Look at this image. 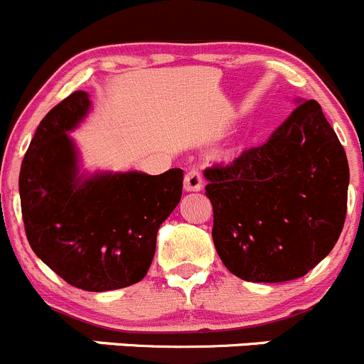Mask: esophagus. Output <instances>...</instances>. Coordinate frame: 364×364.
I'll return each mask as SVG.
<instances>
[{"instance_id": "34e87169", "label": "esophagus", "mask_w": 364, "mask_h": 364, "mask_svg": "<svg viewBox=\"0 0 364 364\" xmlns=\"http://www.w3.org/2000/svg\"><path fill=\"white\" fill-rule=\"evenodd\" d=\"M203 187V178H201L200 170L191 168L183 177V189L186 191H200Z\"/></svg>"}]
</instances>
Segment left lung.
I'll list each match as a JSON object with an SVG mask.
<instances>
[{
  "instance_id": "8db88e82",
  "label": "left lung",
  "mask_w": 364,
  "mask_h": 364,
  "mask_svg": "<svg viewBox=\"0 0 364 364\" xmlns=\"http://www.w3.org/2000/svg\"><path fill=\"white\" fill-rule=\"evenodd\" d=\"M215 251L237 278L282 283L329 255L347 214L348 163L316 100L260 146L205 170Z\"/></svg>"
}]
</instances>
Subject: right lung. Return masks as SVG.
<instances>
[{
  "instance_id": "obj_1",
  "label": "right lung",
  "mask_w": 364,
  "mask_h": 364,
  "mask_svg": "<svg viewBox=\"0 0 364 364\" xmlns=\"http://www.w3.org/2000/svg\"><path fill=\"white\" fill-rule=\"evenodd\" d=\"M88 109V93L74 92L41 122L21 164V210L28 242L49 269L68 285L106 292L146 276L159 226L181 201L183 171L79 175L67 132Z\"/></svg>"
}]
</instances>
